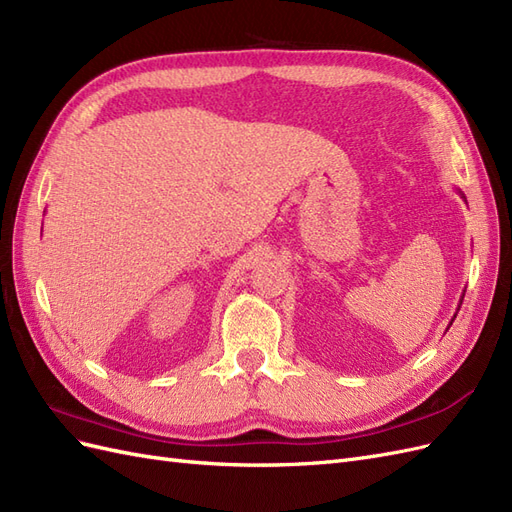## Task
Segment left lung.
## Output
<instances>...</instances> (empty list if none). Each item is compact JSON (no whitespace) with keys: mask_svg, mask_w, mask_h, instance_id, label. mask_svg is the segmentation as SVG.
I'll use <instances>...</instances> for the list:
<instances>
[{"mask_svg":"<svg viewBox=\"0 0 512 512\" xmlns=\"http://www.w3.org/2000/svg\"><path fill=\"white\" fill-rule=\"evenodd\" d=\"M459 195H461V197H463V199H465V195H463V193H461V191H459ZM465 203H467V201H465ZM461 302H463V296H461ZM455 317H457V315H455ZM455 317H452V319H450V324H448V328H450V326H452V321H455Z\"/></svg>","mask_w":512,"mask_h":512,"instance_id":"8db88e82","label":"left lung"}]
</instances>
